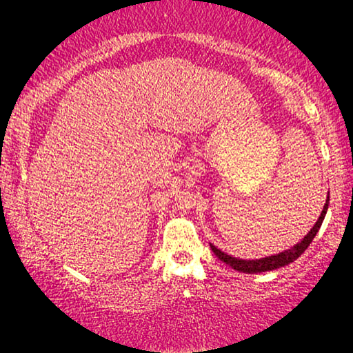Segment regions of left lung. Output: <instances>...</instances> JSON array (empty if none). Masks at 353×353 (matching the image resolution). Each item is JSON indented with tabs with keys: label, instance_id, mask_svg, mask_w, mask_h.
Masks as SVG:
<instances>
[{
	"label": "left lung",
	"instance_id": "obj_1",
	"mask_svg": "<svg viewBox=\"0 0 353 353\" xmlns=\"http://www.w3.org/2000/svg\"><path fill=\"white\" fill-rule=\"evenodd\" d=\"M328 201H330V196H327L325 205H324V208H322L321 216L318 218V221H316V224L312 227V230H310L308 234L302 238V241H299L297 244H294V246L283 250V252H280V254L265 256V259L243 260V259H236V256H232L229 254L223 252V250L218 249L216 246H213V244H210V248L213 250V254L216 255L221 261H224L225 265L234 268L235 271H240V272H244V274H256V272H266V271L279 270V268H282L285 265H290V263L297 260L299 256L305 252V249L310 246V243L313 241V238L316 236V234H318L319 229H321L322 221H324L327 208H328Z\"/></svg>",
	"mask_w": 353,
	"mask_h": 353
}]
</instances>
